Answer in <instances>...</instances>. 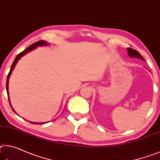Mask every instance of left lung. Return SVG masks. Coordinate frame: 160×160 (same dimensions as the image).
I'll list each match as a JSON object with an SVG mask.
<instances>
[{
  "label": "left lung",
  "mask_w": 160,
  "mask_h": 160,
  "mask_svg": "<svg viewBox=\"0 0 160 160\" xmlns=\"http://www.w3.org/2000/svg\"><path fill=\"white\" fill-rule=\"evenodd\" d=\"M127 51H128V55L130 58H137L141 59V60H145L142 57L141 54L137 51L136 50H133L132 48H127Z\"/></svg>",
  "instance_id": "8db88e82"
}]
</instances>
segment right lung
<instances>
[{
  "instance_id": "1",
  "label": "right lung",
  "mask_w": 160,
  "mask_h": 160,
  "mask_svg": "<svg viewBox=\"0 0 160 160\" xmlns=\"http://www.w3.org/2000/svg\"><path fill=\"white\" fill-rule=\"evenodd\" d=\"M48 45H49V43H48L46 41H39L38 42H36V43H35L31 45V46L29 47H28L26 50H24V51H22V52H20V53H19V54H18V55H17V57L15 58V60H14L13 63L12 64V66H11V67H10V72H9V74H8V75L7 82H6V90H7V93H8V100H9V102H10V105L11 106V108H12V105H11V104H10V98H9V91H8V83H9V78L10 77V75H11V74H12L13 69H14V68H15V65L17 64V63H18V60L22 57V56L25 55L28 52L32 51L33 50H34L37 47H39V46H48ZM12 110L15 112V110H13L12 108ZM29 122L32 123V124H46V123H48V122H44V123L43 122H41H41Z\"/></svg>"
}]
</instances>
